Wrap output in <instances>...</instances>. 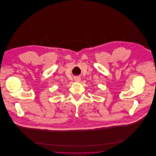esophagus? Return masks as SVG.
Masks as SVG:
<instances>
[{"mask_svg":"<svg viewBox=\"0 0 156 156\" xmlns=\"http://www.w3.org/2000/svg\"><path fill=\"white\" fill-rule=\"evenodd\" d=\"M74 80H75L76 82H79L80 81V77H76L74 78Z\"/></svg>","mask_w":156,"mask_h":156,"instance_id":"1","label":"esophagus"}]
</instances>
